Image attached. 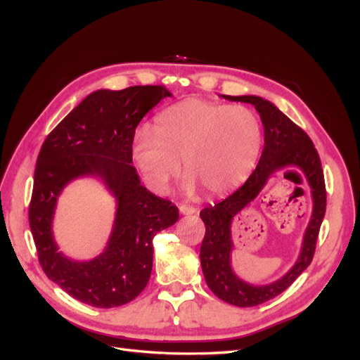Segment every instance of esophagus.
Listing matches in <instances>:
<instances>
[{
	"mask_svg": "<svg viewBox=\"0 0 360 360\" xmlns=\"http://www.w3.org/2000/svg\"><path fill=\"white\" fill-rule=\"evenodd\" d=\"M179 212H181V214H184V216H191V214H194V213L197 212V209H194L193 205L181 204V205H179Z\"/></svg>",
	"mask_w": 360,
	"mask_h": 360,
	"instance_id": "1",
	"label": "esophagus"
}]
</instances>
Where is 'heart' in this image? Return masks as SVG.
Returning <instances> with one entry per match:
<instances>
[{
  "mask_svg": "<svg viewBox=\"0 0 360 360\" xmlns=\"http://www.w3.org/2000/svg\"><path fill=\"white\" fill-rule=\"evenodd\" d=\"M261 141V124L250 108L188 99L163 109L153 131L136 132L132 158L156 193L167 190L182 160L190 172L188 190L198 181L210 194L221 195L248 178Z\"/></svg>",
  "mask_w": 360,
  "mask_h": 360,
  "instance_id": "obj_1",
  "label": "heart"
}]
</instances>
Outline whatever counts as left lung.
I'll return each instance as SVG.
<instances>
[{"label": "left lung", "mask_w": 360, "mask_h": 360, "mask_svg": "<svg viewBox=\"0 0 360 360\" xmlns=\"http://www.w3.org/2000/svg\"><path fill=\"white\" fill-rule=\"evenodd\" d=\"M221 98L232 102L252 105L259 113L264 128V148L251 176L238 191L226 200L200 212L205 224L200 259L207 286L221 300L231 305L248 308L264 304L281 292L305 271L312 261L318 232L326 214V184L318 151L304 129L290 121L274 103L252 94ZM299 168L306 175L311 198L313 213L302 240L301 251L291 270L267 285H254L240 279L233 270L231 239L233 219L259 195L268 179L280 169Z\"/></svg>", "instance_id": "8db88e82"}]
</instances>
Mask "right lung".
<instances>
[{
	"mask_svg": "<svg viewBox=\"0 0 360 360\" xmlns=\"http://www.w3.org/2000/svg\"><path fill=\"white\" fill-rule=\"evenodd\" d=\"M172 96L162 86L101 89L56 125L37 156L29 224L42 270L70 296L94 308L136 299L153 267V238L179 219L176 205L151 194L132 166V140L146 113ZM80 177L101 180L117 209L105 250L87 262L64 256L51 223L63 188Z\"/></svg>",
	"mask_w": 360,
	"mask_h": 360,
	"instance_id": "obj_1",
	"label": "right lung"
}]
</instances>
